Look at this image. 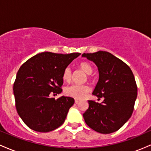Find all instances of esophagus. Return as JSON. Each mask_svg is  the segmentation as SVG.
Here are the masks:
<instances>
[{
    "mask_svg": "<svg viewBox=\"0 0 151 151\" xmlns=\"http://www.w3.org/2000/svg\"><path fill=\"white\" fill-rule=\"evenodd\" d=\"M79 101H80V100H79V99H75V100H74V102H75L76 104H78Z\"/></svg>",
    "mask_w": 151,
    "mask_h": 151,
    "instance_id": "1",
    "label": "esophagus"
}]
</instances>
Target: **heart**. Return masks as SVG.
<instances>
[{"label":"heart","mask_w":151,"mask_h":151,"mask_svg":"<svg viewBox=\"0 0 151 151\" xmlns=\"http://www.w3.org/2000/svg\"><path fill=\"white\" fill-rule=\"evenodd\" d=\"M79 67L87 74H91L93 72L92 67L89 63L85 62H81ZM62 78L66 81H69L72 78V70L70 67H67L64 70ZM90 91V87L86 84H74L67 86L65 89V93L67 96L73 97L76 99H81L84 98Z\"/></svg>","instance_id":"heart-1"}]
</instances>
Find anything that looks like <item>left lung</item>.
I'll use <instances>...</instances> for the list:
<instances>
[{"mask_svg": "<svg viewBox=\"0 0 151 151\" xmlns=\"http://www.w3.org/2000/svg\"><path fill=\"white\" fill-rule=\"evenodd\" d=\"M99 71V81L93 94L101 104L89 101L83 114L88 126L96 132L108 134L121 129L132 115L137 98V86L131 68L120 59L105 51L84 53Z\"/></svg>", "mask_w": 151, "mask_h": 151, "instance_id": "left-lung-1", "label": "left lung"}]
</instances>
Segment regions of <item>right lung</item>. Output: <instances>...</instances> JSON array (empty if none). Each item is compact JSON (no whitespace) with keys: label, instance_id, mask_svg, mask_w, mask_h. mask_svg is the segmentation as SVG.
Masks as SVG:
<instances>
[{"label":"right lung","instance_id":"right-lung-1","mask_svg":"<svg viewBox=\"0 0 151 151\" xmlns=\"http://www.w3.org/2000/svg\"><path fill=\"white\" fill-rule=\"evenodd\" d=\"M80 55L45 52L35 55L20 67L13 84L15 107L30 129L49 132L65 122L74 99L63 96L55 99L50 94L62 92L64 70Z\"/></svg>","mask_w":151,"mask_h":151}]
</instances>
